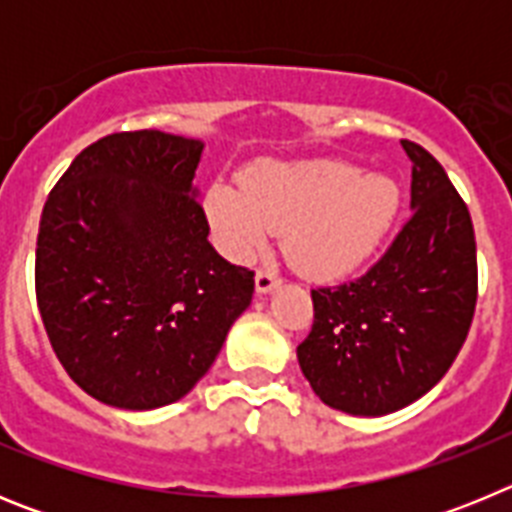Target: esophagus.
I'll list each match as a JSON object with an SVG mask.
<instances>
[{
	"label": "esophagus",
	"mask_w": 512,
	"mask_h": 512,
	"mask_svg": "<svg viewBox=\"0 0 512 512\" xmlns=\"http://www.w3.org/2000/svg\"><path fill=\"white\" fill-rule=\"evenodd\" d=\"M279 284H282V279H279L274 271L261 269L259 274H256V292H259V295H269L271 289H277Z\"/></svg>",
	"instance_id": "esophagus-1"
}]
</instances>
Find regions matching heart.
<instances>
[{
	"label": "heart",
	"instance_id": "heart-1",
	"mask_svg": "<svg viewBox=\"0 0 512 512\" xmlns=\"http://www.w3.org/2000/svg\"><path fill=\"white\" fill-rule=\"evenodd\" d=\"M400 210V189L384 174H359L346 161L269 164L243 179V192L215 184L207 217L230 259L251 261L271 230H284L287 259L315 279L359 269Z\"/></svg>",
	"mask_w": 512,
	"mask_h": 512
}]
</instances>
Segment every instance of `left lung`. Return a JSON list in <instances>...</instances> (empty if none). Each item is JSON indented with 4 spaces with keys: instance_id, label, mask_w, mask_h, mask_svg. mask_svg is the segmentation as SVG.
I'll use <instances>...</instances> for the list:
<instances>
[{
    "instance_id": "8db88e82",
    "label": "left lung",
    "mask_w": 512,
    "mask_h": 512,
    "mask_svg": "<svg viewBox=\"0 0 512 512\" xmlns=\"http://www.w3.org/2000/svg\"><path fill=\"white\" fill-rule=\"evenodd\" d=\"M413 164L410 220L359 279L312 289L297 361L312 392L348 415L395 413L433 390L467 341L477 305V243L467 205L431 153Z\"/></svg>"
}]
</instances>
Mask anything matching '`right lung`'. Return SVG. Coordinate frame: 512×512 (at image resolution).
Returning <instances> with one entry per match:
<instances>
[{
	"label": "right lung",
	"instance_id": "add662e5",
	"mask_svg": "<svg viewBox=\"0 0 512 512\" xmlns=\"http://www.w3.org/2000/svg\"><path fill=\"white\" fill-rule=\"evenodd\" d=\"M205 143L115 133L79 153L43 207L35 295L58 361L94 400H182L251 305L253 271L207 241L192 179Z\"/></svg>",
	"mask_w": 512,
	"mask_h": 512
}]
</instances>
